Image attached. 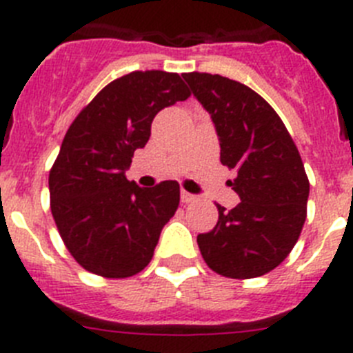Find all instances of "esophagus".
Segmentation results:
<instances>
[{
  "instance_id": "esophagus-1",
  "label": "esophagus",
  "mask_w": 353,
  "mask_h": 353,
  "mask_svg": "<svg viewBox=\"0 0 353 353\" xmlns=\"http://www.w3.org/2000/svg\"><path fill=\"white\" fill-rule=\"evenodd\" d=\"M196 196L191 194V192L187 191H182L180 192V199H182V203H191V201H194Z\"/></svg>"
}]
</instances>
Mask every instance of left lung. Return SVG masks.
I'll list each match as a JSON object with an SVG mask.
<instances>
[{"label":"left lung","instance_id":"1","mask_svg":"<svg viewBox=\"0 0 353 353\" xmlns=\"http://www.w3.org/2000/svg\"><path fill=\"white\" fill-rule=\"evenodd\" d=\"M182 77L210 114L240 198L232 210L217 205L214 230L198 235L201 256L221 276H263L288 256L304 226L310 180L297 146L272 105L245 84L219 74Z\"/></svg>","mask_w":353,"mask_h":353}]
</instances>
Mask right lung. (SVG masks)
Wrapping results in <instances>:
<instances>
[{
	"label": "right lung",
	"instance_id": "obj_1",
	"mask_svg": "<svg viewBox=\"0 0 353 353\" xmlns=\"http://www.w3.org/2000/svg\"><path fill=\"white\" fill-rule=\"evenodd\" d=\"M179 74L130 72L97 93L68 127L49 173L51 212L77 263L102 277H130L154 256L180 203L174 180L129 182L134 152L150 139L155 114L185 101Z\"/></svg>",
	"mask_w": 353,
	"mask_h": 353
}]
</instances>
